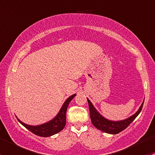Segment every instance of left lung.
<instances>
[{"mask_svg":"<svg viewBox=\"0 0 155 155\" xmlns=\"http://www.w3.org/2000/svg\"><path fill=\"white\" fill-rule=\"evenodd\" d=\"M87 102H88L91 120L93 125L100 130L110 134H117L121 132V131L124 130V129H126L130 125V124L137 118V115L140 113L142 109H143V103H144V101H143L142 105L139 108L138 111L135 114H134L132 116L129 117V118H126L124 120H121V121H114L108 120L104 117H103L98 112V111L95 109L92 103L87 98Z\"/></svg>","mask_w":155,"mask_h":155,"instance_id":"1","label":"left lung"}]
</instances>
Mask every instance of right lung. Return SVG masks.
I'll list each match as a JSON object with an SVG mask.
<instances>
[{"mask_svg":"<svg viewBox=\"0 0 155 155\" xmlns=\"http://www.w3.org/2000/svg\"><path fill=\"white\" fill-rule=\"evenodd\" d=\"M76 95V94H73L70 97H69L68 99L66 100V101L64 103L63 106L61 108L60 111L57 114V115L53 119H51V121L44 123V124L37 126H32L25 124L22 121H20L18 118H17V119L25 127L27 128L28 130L32 132L33 134L42 137H51V136L54 135V134L61 131L65 125H66L67 109H68L70 102L73 100V98Z\"/></svg>","mask_w":155,"mask_h":155,"instance_id":"obj_1","label":"right lung"}]
</instances>
